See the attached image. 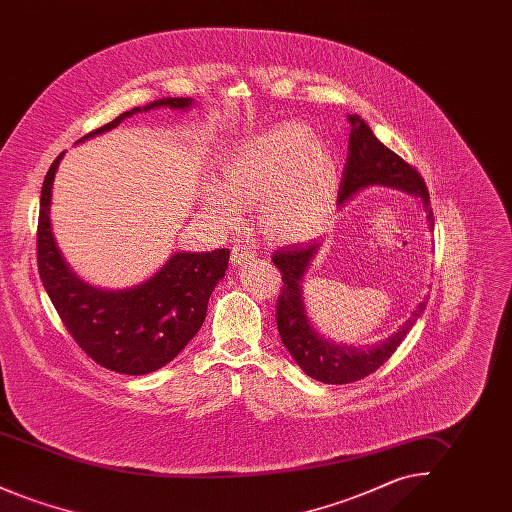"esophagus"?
I'll list each match as a JSON object with an SVG mask.
<instances>
[{"label":"esophagus","mask_w":512,"mask_h":512,"mask_svg":"<svg viewBox=\"0 0 512 512\" xmlns=\"http://www.w3.org/2000/svg\"><path fill=\"white\" fill-rule=\"evenodd\" d=\"M257 257V251L251 244H236L232 247V265L238 267V265H244L247 261L255 259Z\"/></svg>","instance_id":"1"}]
</instances>
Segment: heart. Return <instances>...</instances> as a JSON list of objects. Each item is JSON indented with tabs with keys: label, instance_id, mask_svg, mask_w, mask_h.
I'll list each match as a JSON object with an SVG mask.
<instances>
[{
	"label": "heart",
	"instance_id": "heart-1",
	"mask_svg": "<svg viewBox=\"0 0 512 512\" xmlns=\"http://www.w3.org/2000/svg\"><path fill=\"white\" fill-rule=\"evenodd\" d=\"M340 163L332 147L299 121H282L238 140L222 159V180L203 186V207L232 224L259 203L268 234L305 244L322 234L336 207Z\"/></svg>",
	"mask_w": 512,
	"mask_h": 512
}]
</instances>
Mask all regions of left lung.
Segmentation results:
<instances>
[{
    "label": "left lung",
    "instance_id": "obj_1",
    "mask_svg": "<svg viewBox=\"0 0 512 512\" xmlns=\"http://www.w3.org/2000/svg\"><path fill=\"white\" fill-rule=\"evenodd\" d=\"M349 122V155L341 176L338 205H343L349 197L368 186H386L418 197L426 213L428 230L434 232V215L422 176L397 153L384 146L359 115H349ZM318 249L320 240H313L311 244L282 247L272 257L274 265L282 272L284 282L276 307L278 332L293 361L307 376L324 384L357 382L390 359L424 313L426 299L416 305L413 315L386 340L359 347L330 340L315 328L303 292L307 272L317 257Z\"/></svg>",
    "mask_w": 512,
    "mask_h": 512
}]
</instances>
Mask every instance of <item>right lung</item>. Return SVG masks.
I'll use <instances>...</instances> for the list:
<instances>
[{"instance_id": "add662e5", "label": "right lung", "mask_w": 512, "mask_h": 512, "mask_svg": "<svg viewBox=\"0 0 512 512\" xmlns=\"http://www.w3.org/2000/svg\"><path fill=\"white\" fill-rule=\"evenodd\" d=\"M192 98H163L134 107L86 134L76 144L117 128L124 119L151 109L186 111ZM65 151L51 163L40 197L38 270L53 307L76 343L109 370L142 376L159 370L199 332L207 303L224 278L230 251H176L153 276L124 288L105 290L82 280L63 257L51 228V190Z\"/></svg>"}]
</instances>
